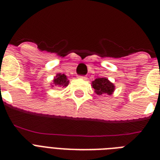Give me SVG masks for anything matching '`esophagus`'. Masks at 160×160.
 Listing matches in <instances>:
<instances>
[{
	"label": "esophagus",
	"mask_w": 160,
	"mask_h": 160,
	"mask_svg": "<svg viewBox=\"0 0 160 160\" xmlns=\"http://www.w3.org/2000/svg\"><path fill=\"white\" fill-rule=\"evenodd\" d=\"M79 78H82V79H84V80H86V79H87V78L86 77V76H83V75H81V76H79Z\"/></svg>",
	"instance_id": "34e87169"
}]
</instances>
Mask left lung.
<instances>
[{
    "label": "left lung",
    "instance_id": "obj_1",
    "mask_svg": "<svg viewBox=\"0 0 160 160\" xmlns=\"http://www.w3.org/2000/svg\"><path fill=\"white\" fill-rule=\"evenodd\" d=\"M92 87L94 92L98 95L108 94L111 95L114 90V86L106 78H98L92 82Z\"/></svg>",
    "mask_w": 160,
    "mask_h": 160
}]
</instances>
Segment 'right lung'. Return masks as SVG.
<instances>
[{
  "instance_id": "add662e5",
  "label": "right lung",
  "mask_w": 160,
  "mask_h": 160,
  "mask_svg": "<svg viewBox=\"0 0 160 160\" xmlns=\"http://www.w3.org/2000/svg\"><path fill=\"white\" fill-rule=\"evenodd\" d=\"M69 82H70L64 73L63 74L58 73L53 80V84L58 86V87H66V86H68Z\"/></svg>"
}]
</instances>
